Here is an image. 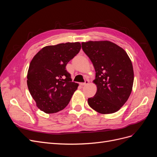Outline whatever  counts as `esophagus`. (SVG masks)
<instances>
[{
    "mask_svg": "<svg viewBox=\"0 0 157 157\" xmlns=\"http://www.w3.org/2000/svg\"><path fill=\"white\" fill-rule=\"evenodd\" d=\"M88 82H89L88 80H85L84 82H82V83H80V86H85V85H86L87 84H88Z\"/></svg>",
    "mask_w": 157,
    "mask_h": 157,
    "instance_id": "34e87169",
    "label": "esophagus"
}]
</instances>
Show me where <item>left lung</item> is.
<instances>
[{
    "mask_svg": "<svg viewBox=\"0 0 157 157\" xmlns=\"http://www.w3.org/2000/svg\"><path fill=\"white\" fill-rule=\"evenodd\" d=\"M82 48L96 71L97 92L88 99L90 107L101 114H111L124 105L132 92L134 69L126 51L108 40L82 42Z\"/></svg>",
    "mask_w": 157,
    "mask_h": 157,
    "instance_id": "left-lung-1",
    "label": "left lung"
}]
</instances>
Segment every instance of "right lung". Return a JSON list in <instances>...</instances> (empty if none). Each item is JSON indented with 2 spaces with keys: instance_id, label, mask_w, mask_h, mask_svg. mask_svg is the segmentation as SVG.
<instances>
[{
  "instance_id": "right-lung-1",
  "label": "right lung",
  "mask_w": 157,
  "mask_h": 157,
  "mask_svg": "<svg viewBox=\"0 0 157 157\" xmlns=\"http://www.w3.org/2000/svg\"><path fill=\"white\" fill-rule=\"evenodd\" d=\"M81 45L67 42L42 48L33 57L27 72V86L37 107L46 113L60 111L68 105L78 84L66 70Z\"/></svg>"
}]
</instances>
